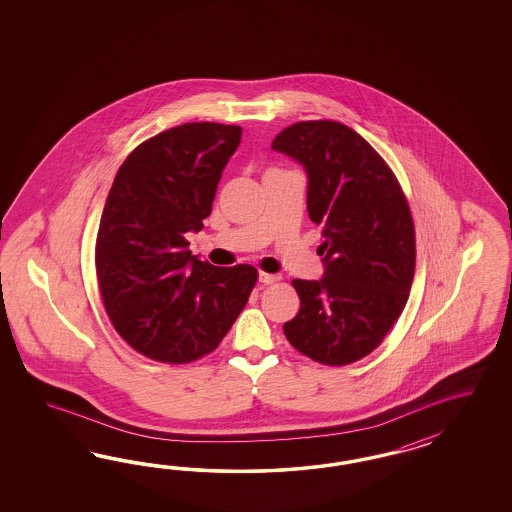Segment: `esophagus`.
<instances>
[{"instance_id":"esophagus-1","label":"esophagus","mask_w":512,"mask_h":512,"mask_svg":"<svg viewBox=\"0 0 512 512\" xmlns=\"http://www.w3.org/2000/svg\"><path fill=\"white\" fill-rule=\"evenodd\" d=\"M279 279H281V276H278V274H266V272L259 274V281H261L263 285H272V283H276Z\"/></svg>"}]
</instances>
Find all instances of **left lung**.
I'll use <instances>...</instances> for the list:
<instances>
[{
	"mask_svg": "<svg viewBox=\"0 0 512 512\" xmlns=\"http://www.w3.org/2000/svg\"><path fill=\"white\" fill-rule=\"evenodd\" d=\"M272 150L308 176V214L323 229L325 274L295 279L300 310L283 325L291 345L328 366L370 355L400 317L415 274V229L402 187L347 125L285 127Z\"/></svg>",
	"mask_w": 512,
	"mask_h": 512,
	"instance_id": "obj_1",
	"label": "left lung"
}]
</instances>
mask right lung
Returning <instances> with one entry per match:
<instances>
[{
    "instance_id": "right-lung-1",
    "label": "right lung",
    "mask_w": 512,
    "mask_h": 512,
    "mask_svg": "<svg viewBox=\"0 0 512 512\" xmlns=\"http://www.w3.org/2000/svg\"><path fill=\"white\" fill-rule=\"evenodd\" d=\"M238 125L184 124L142 142L116 172L95 268L107 315L135 351L186 364L214 351L257 281L249 264L221 268L187 249L210 216Z\"/></svg>"
}]
</instances>
